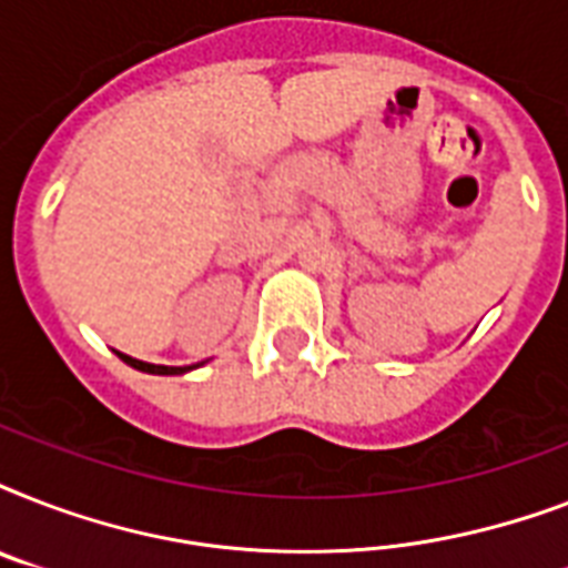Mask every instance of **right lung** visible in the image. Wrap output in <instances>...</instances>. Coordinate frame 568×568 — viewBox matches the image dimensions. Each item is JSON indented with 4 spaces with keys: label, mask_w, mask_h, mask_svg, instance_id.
Listing matches in <instances>:
<instances>
[{
    "label": "right lung",
    "mask_w": 568,
    "mask_h": 568,
    "mask_svg": "<svg viewBox=\"0 0 568 568\" xmlns=\"http://www.w3.org/2000/svg\"><path fill=\"white\" fill-rule=\"evenodd\" d=\"M118 356L126 365L138 368V372L162 374V377H173V374H189V372H194V368H200V365H203V363H196V365H153V363H141V359H132V356L120 354V351H118Z\"/></svg>",
    "instance_id": "right-lung-1"
}]
</instances>
